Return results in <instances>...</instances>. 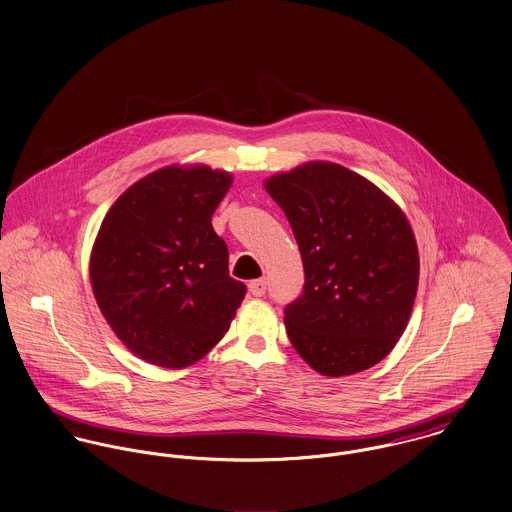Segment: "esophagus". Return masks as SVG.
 <instances>
[{
    "mask_svg": "<svg viewBox=\"0 0 512 512\" xmlns=\"http://www.w3.org/2000/svg\"><path fill=\"white\" fill-rule=\"evenodd\" d=\"M248 289H250V293H252L254 297H262V295L266 293V289H268V281L264 278L254 279V281L248 283Z\"/></svg>",
    "mask_w": 512,
    "mask_h": 512,
    "instance_id": "esophagus-1",
    "label": "esophagus"
}]
</instances>
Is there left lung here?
<instances>
[{"label":"left lung","mask_w":512,"mask_h":512,"mask_svg":"<svg viewBox=\"0 0 512 512\" xmlns=\"http://www.w3.org/2000/svg\"><path fill=\"white\" fill-rule=\"evenodd\" d=\"M297 240L305 285L285 330L315 372L340 377L381 362L409 323L419 250L395 201L360 174L307 162L266 180Z\"/></svg>","instance_id":"1"}]
</instances>
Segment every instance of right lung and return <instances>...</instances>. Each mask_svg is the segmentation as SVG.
Wrapping results in <instances>:
<instances>
[{"label": "right lung", "mask_w": 512, "mask_h": 512, "mask_svg": "<svg viewBox=\"0 0 512 512\" xmlns=\"http://www.w3.org/2000/svg\"><path fill=\"white\" fill-rule=\"evenodd\" d=\"M233 176L168 166L129 187L107 211L90 258L95 301L142 360L180 370L229 330L246 285L229 276V248L211 217Z\"/></svg>", "instance_id": "right-lung-1"}]
</instances>
